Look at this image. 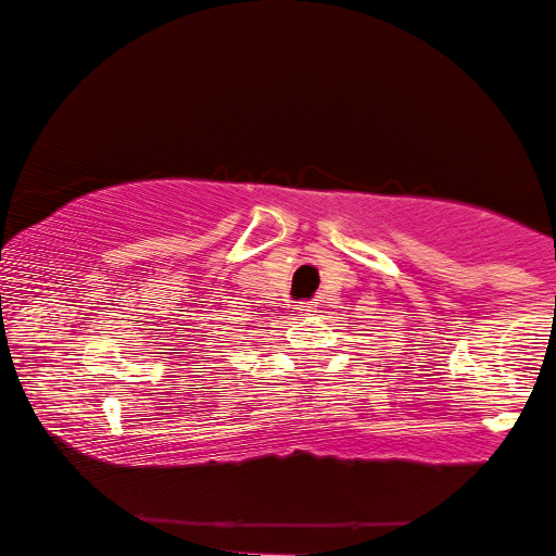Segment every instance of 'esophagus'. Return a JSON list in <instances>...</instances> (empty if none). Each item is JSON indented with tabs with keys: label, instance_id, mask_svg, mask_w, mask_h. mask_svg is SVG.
Wrapping results in <instances>:
<instances>
[{
	"label": "esophagus",
	"instance_id": "obj_1",
	"mask_svg": "<svg viewBox=\"0 0 556 556\" xmlns=\"http://www.w3.org/2000/svg\"><path fill=\"white\" fill-rule=\"evenodd\" d=\"M298 311L303 313V315H315L317 313V305L313 303V300H307V303H300L298 305Z\"/></svg>",
	"mask_w": 556,
	"mask_h": 556
}]
</instances>
